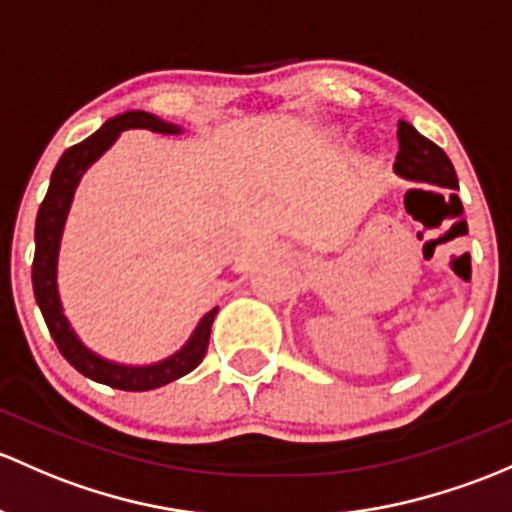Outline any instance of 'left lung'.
<instances>
[{
	"label": "left lung",
	"mask_w": 512,
	"mask_h": 512,
	"mask_svg": "<svg viewBox=\"0 0 512 512\" xmlns=\"http://www.w3.org/2000/svg\"><path fill=\"white\" fill-rule=\"evenodd\" d=\"M397 139H400V152H397L395 159L397 176H402L405 181H412V184H427L449 188V191H459V179H456L454 166H451L449 157L441 152L437 144L429 142L410 122L402 120L397 125ZM451 198H456V203H459L456 193H451Z\"/></svg>",
	"instance_id": "left-lung-1"
}]
</instances>
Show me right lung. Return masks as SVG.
Returning a JSON list of instances; mask_svg holds the SVG:
<instances>
[{"label":"right lung","instance_id":"right-lung-1","mask_svg":"<svg viewBox=\"0 0 512 512\" xmlns=\"http://www.w3.org/2000/svg\"><path fill=\"white\" fill-rule=\"evenodd\" d=\"M127 129H149L157 134H184V127L166 122L161 117L152 115L144 110H127L122 115L110 117L98 132L90 134L80 144L63 152L58 159L56 169L51 174V184H48V193L43 198L39 215H36V252H34V267H31V282H34V297L39 304L43 321H46L48 331H51L53 341H56L58 351L63 358L73 365L78 373L85 378L95 380V383L117 387V390L127 392H144L154 390V387L169 385L174 380L184 378L208 351V338H211V326L218 306H213L188 341L176 353L166 355V358L157 360V363H117V360L105 358V355L95 353L83 343V338L75 333V328L68 321L66 311H63L61 292H58V252H61L63 228H66L68 213H71V203L78 188L80 179L85 171L98 161L112 144L117 142L122 132Z\"/></svg>","mask_w":512,"mask_h":512}]
</instances>
